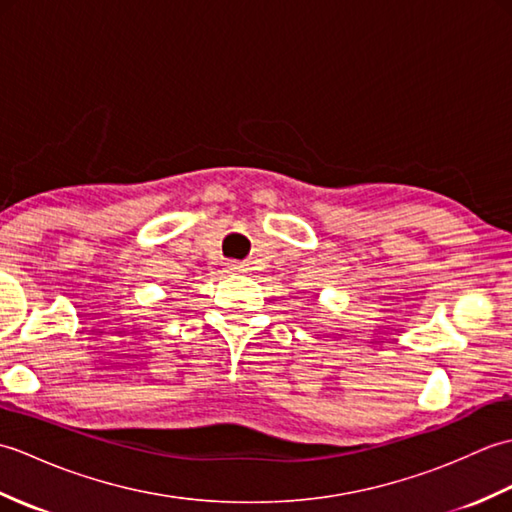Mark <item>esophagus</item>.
Segmentation results:
<instances>
[{
  "label": "esophagus",
  "instance_id": "obj_1",
  "mask_svg": "<svg viewBox=\"0 0 512 512\" xmlns=\"http://www.w3.org/2000/svg\"><path fill=\"white\" fill-rule=\"evenodd\" d=\"M228 270H231V273H242V270H246V268H244V264L233 262V264H228Z\"/></svg>",
  "mask_w": 512,
  "mask_h": 512
}]
</instances>
